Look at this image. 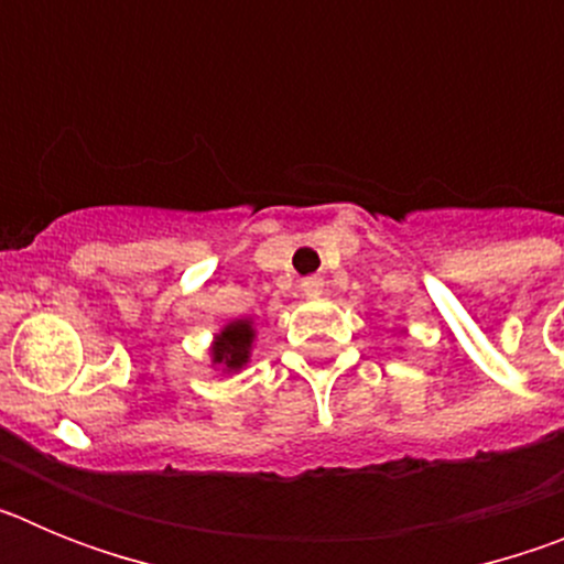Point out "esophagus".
<instances>
[{
    "instance_id": "esophagus-1",
    "label": "esophagus",
    "mask_w": 564,
    "mask_h": 564,
    "mask_svg": "<svg viewBox=\"0 0 564 564\" xmlns=\"http://www.w3.org/2000/svg\"><path fill=\"white\" fill-rule=\"evenodd\" d=\"M322 288H325V282H322L318 276L302 279V291H305L307 296H318V293H322Z\"/></svg>"
}]
</instances>
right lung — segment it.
Returning <instances> with one entry per match:
<instances>
[{
    "label": "right lung",
    "instance_id": "1",
    "mask_svg": "<svg viewBox=\"0 0 564 564\" xmlns=\"http://www.w3.org/2000/svg\"><path fill=\"white\" fill-rule=\"evenodd\" d=\"M251 322H234L214 341V364H223L226 370H239L248 361L251 350Z\"/></svg>",
    "mask_w": 564,
    "mask_h": 564
}]
</instances>
